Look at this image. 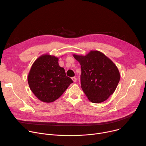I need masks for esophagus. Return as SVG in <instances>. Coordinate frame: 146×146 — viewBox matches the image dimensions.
<instances>
[{"label":"esophagus","instance_id":"esophagus-1","mask_svg":"<svg viewBox=\"0 0 146 146\" xmlns=\"http://www.w3.org/2000/svg\"><path fill=\"white\" fill-rule=\"evenodd\" d=\"M72 80H73L74 82H76V81H77V78H76V77H72Z\"/></svg>","mask_w":146,"mask_h":146}]
</instances>
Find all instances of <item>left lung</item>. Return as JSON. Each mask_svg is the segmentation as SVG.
I'll list each match as a JSON object with an SVG mask.
<instances>
[{
    "instance_id": "obj_1",
    "label": "left lung",
    "mask_w": 146,
    "mask_h": 146,
    "mask_svg": "<svg viewBox=\"0 0 146 146\" xmlns=\"http://www.w3.org/2000/svg\"><path fill=\"white\" fill-rule=\"evenodd\" d=\"M81 65V88L90 101L99 103L115 91L120 80L116 65L105 54L91 51L85 56L73 54Z\"/></svg>"
}]
</instances>
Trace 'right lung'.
<instances>
[{
    "label": "right lung",
    "instance_id": "add662e5",
    "mask_svg": "<svg viewBox=\"0 0 146 146\" xmlns=\"http://www.w3.org/2000/svg\"><path fill=\"white\" fill-rule=\"evenodd\" d=\"M59 58L44 54L33 64L28 76L31 90L41 101L53 102L66 91L72 80L66 76L64 68L59 66Z\"/></svg>",
    "mask_w": 146,
    "mask_h": 146
}]
</instances>
